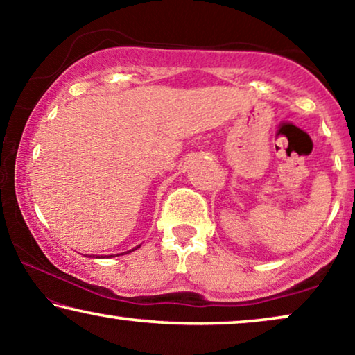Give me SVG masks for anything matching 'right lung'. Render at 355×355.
<instances>
[{
    "instance_id": "1",
    "label": "right lung",
    "mask_w": 355,
    "mask_h": 355,
    "mask_svg": "<svg viewBox=\"0 0 355 355\" xmlns=\"http://www.w3.org/2000/svg\"><path fill=\"white\" fill-rule=\"evenodd\" d=\"M135 249H137V247H135ZM135 249H132V250H135ZM130 252V250H129ZM129 252H125V254H129Z\"/></svg>"
}]
</instances>
